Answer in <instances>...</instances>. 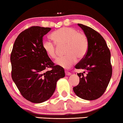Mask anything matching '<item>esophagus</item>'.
Segmentation results:
<instances>
[{"label": "esophagus", "mask_w": 123, "mask_h": 123, "mask_svg": "<svg viewBox=\"0 0 123 123\" xmlns=\"http://www.w3.org/2000/svg\"><path fill=\"white\" fill-rule=\"evenodd\" d=\"M65 74H66V75H68V76H69V75H71V74L70 72H69V71H65Z\"/></svg>", "instance_id": "34e87169"}]
</instances>
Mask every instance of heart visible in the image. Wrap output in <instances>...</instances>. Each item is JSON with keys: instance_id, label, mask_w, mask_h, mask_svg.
<instances>
[{"instance_id": "1", "label": "heart", "mask_w": 123, "mask_h": 123, "mask_svg": "<svg viewBox=\"0 0 123 123\" xmlns=\"http://www.w3.org/2000/svg\"><path fill=\"white\" fill-rule=\"evenodd\" d=\"M52 37L59 47L65 46L66 56L59 58L56 63L65 69H69L77 62L85 56L88 49V40L86 35L77 29L70 27L59 29L52 34ZM43 48L48 57L57 58V48L49 40L43 42Z\"/></svg>"}]
</instances>
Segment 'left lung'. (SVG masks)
Here are the masks:
<instances>
[{
    "mask_svg": "<svg viewBox=\"0 0 123 123\" xmlns=\"http://www.w3.org/2000/svg\"><path fill=\"white\" fill-rule=\"evenodd\" d=\"M78 25L87 38L88 49L85 57L75 66L76 69L85 71L77 74L80 83L73 87V91L85 100H95L104 94L111 80V53L105 39L98 32L85 25ZM85 72L86 75H84Z\"/></svg>",
    "mask_w": 123,
    "mask_h": 123,
    "instance_id": "8db88e82",
    "label": "left lung"
}]
</instances>
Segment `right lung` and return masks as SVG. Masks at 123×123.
<instances>
[{
	"instance_id": "right-lung-1",
	"label": "right lung",
	"mask_w": 123,
	"mask_h": 123,
	"mask_svg": "<svg viewBox=\"0 0 123 123\" xmlns=\"http://www.w3.org/2000/svg\"><path fill=\"white\" fill-rule=\"evenodd\" d=\"M51 28L34 26L23 31L14 43L11 54L12 78L27 100L45 102L53 95L57 82L65 76L63 68L54 66L43 48V37ZM48 68L50 71L44 72Z\"/></svg>"
}]
</instances>
